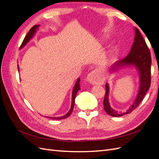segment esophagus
<instances>
[{
    "mask_svg": "<svg viewBox=\"0 0 159 159\" xmlns=\"http://www.w3.org/2000/svg\"><path fill=\"white\" fill-rule=\"evenodd\" d=\"M87 80L91 84H102V80L101 77L98 75V73L95 71L90 72L88 75Z\"/></svg>",
    "mask_w": 159,
    "mask_h": 159,
    "instance_id": "esophagus-1",
    "label": "esophagus"
}]
</instances>
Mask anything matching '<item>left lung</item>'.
I'll use <instances>...</instances> for the list:
<instances>
[{
  "mask_svg": "<svg viewBox=\"0 0 159 159\" xmlns=\"http://www.w3.org/2000/svg\"><path fill=\"white\" fill-rule=\"evenodd\" d=\"M151 52L140 31L136 28L135 36H134V40L131 51L125 57L115 63L112 70H115L119 67L124 65L135 66L139 71V74H140V89H139L137 97L132 106L127 110L125 113H119L110 107L108 101L109 85L107 84H105L106 91H105L103 100V106L104 110L108 115L113 117L123 116L124 115L130 113L133 110L135 109L139 106L148 89L150 88L151 82Z\"/></svg>",
  "mask_w": 159,
  "mask_h": 159,
  "instance_id": "8db88e82",
  "label": "left lung"
}]
</instances>
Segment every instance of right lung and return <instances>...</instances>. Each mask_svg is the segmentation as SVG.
Here are the masks:
<instances>
[{
	"mask_svg": "<svg viewBox=\"0 0 159 159\" xmlns=\"http://www.w3.org/2000/svg\"><path fill=\"white\" fill-rule=\"evenodd\" d=\"M38 26H39L38 25H34V26H32V27L30 28V30H29V32H28L27 34L26 35V36H25V39H24V40H23V42H22V44H21V46H20V48H22V47L25 46L26 44V43L31 39L32 37L33 36V35L34 34V33H35L36 30H37V28H38ZM80 79L79 78V79L78 80V81H77L76 84H75V87H74V88L73 93H72L71 105V108H70V110L69 111V112H68V113H67V114H66L65 115H64V116L60 117H48V118H50V119H52L60 120V119H66V118H67V117L70 116V115H71V113H72V111H73V109H74L75 95H76L77 93H78V90H80V89H81L80 85Z\"/></svg>",
	"mask_w": 159,
	"mask_h": 159,
	"instance_id": "right-lung-1",
	"label": "right lung"
}]
</instances>
